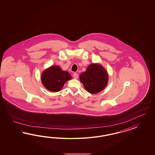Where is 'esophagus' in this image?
I'll return each instance as SVG.
<instances>
[{
	"instance_id": "34e87169",
	"label": "esophagus",
	"mask_w": 155,
	"mask_h": 155,
	"mask_svg": "<svg viewBox=\"0 0 155 155\" xmlns=\"http://www.w3.org/2000/svg\"><path fill=\"white\" fill-rule=\"evenodd\" d=\"M73 75V77H74V78H77L78 77V74H77V73H74Z\"/></svg>"
}]
</instances>
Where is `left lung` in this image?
<instances>
[{"instance_id": "1", "label": "left lung", "mask_w": 155, "mask_h": 155, "mask_svg": "<svg viewBox=\"0 0 155 155\" xmlns=\"http://www.w3.org/2000/svg\"><path fill=\"white\" fill-rule=\"evenodd\" d=\"M80 81L86 90L91 94H96L103 90L108 81L106 70L98 64L90 65L86 71L80 75Z\"/></svg>"}]
</instances>
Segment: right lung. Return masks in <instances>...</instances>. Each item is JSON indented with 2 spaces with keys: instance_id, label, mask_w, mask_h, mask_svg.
I'll return each mask as SVG.
<instances>
[{
  "instance_id": "1",
  "label": "right lung",
  "mask_w": 155,
  "mask_h": 155,
  "mask_svg": "<svg viewBox=\"0 0 155 155\" xmlns=\"http://www.w3.org/2000/svg\"><path fill=\"white\" fill-rule=\"evenodd\" d=\"M71 78V74L62 71L58 66H53L44 71L41 81L44 87L53 92L59 91L66 82Z\"/></svg>"
}]
</instances>
